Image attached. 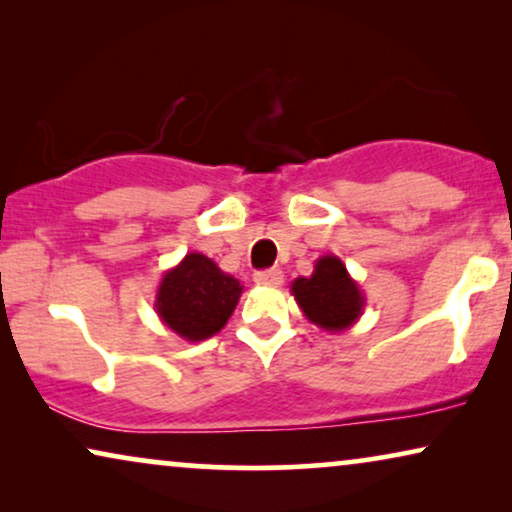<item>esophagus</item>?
I'll return each mask as SVG.
<instances>
[{
  "mask_svg": "<svg viewBox=\"0 0 512 512\" xmlns=\"http://www.w3.org/2000/svg\"><path fill=\"white\" fill-rule=\"evenodd\" d=\"M254 279H256V284H261V286H279L284 282V275L279 268H270V270L256 272Z\"/></svg>",
  "mask_w": 512,
  "mask_h": 512,
  "instance_id": "obj_1",
  "label": "esophagus"
}]
</instances>
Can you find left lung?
<instances>
[{"label": "left lung", "instance_id": "obj_1", "mask_svg": "<svg viewBox=\"0 0 512 512\" xmlns=\"http://www.w3.org/2000/svg\"><path fill=\"white\" fill-rule=\"evenodd\" d=\"M291 296L296 298L307 321L328 333L349 331L366 307L359 282L333 254L317 258L310 277L293 279Z\"/></svg>", "mask_w": 512, "mask_h": 512}]
</instances>
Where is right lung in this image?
I'll list each match as a JSON object with an SVG mask.
<instances>
[{
  "instance_id": "right-lung-1",
  "label": "right lung",
  "mask_w": 512,
  "mask_h": 512,
  "mask_svg": "<svg viewBox=\"0 0 512 512\" xmlns=\"http://www.w3.org/2000/svg\"><path fill=\"white\" fill-rule=\"evenodd\" d=\"M244 286L223 272L212 258L191 251L160 279L156 314L160 321L186 342L212 338L228 324L240 303Z\"/></svg>"
}]
</instances>
